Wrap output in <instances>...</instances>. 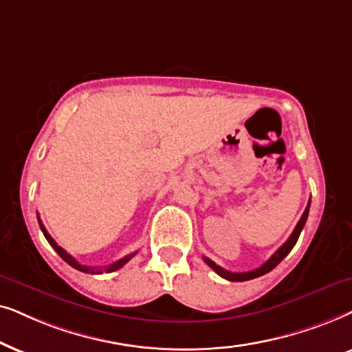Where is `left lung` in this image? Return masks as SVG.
<instances>
[{
    "label": "left lung",
    "mask_w": 352,
    "mask_h": 352,
    "mask_svg": "<svg viewBox=\"0 0 352 352\" xmlns=\"http://www.w3.org/2000/svg\"><path fill=\"white\" fill-rule=\"evenodd\" d=\"M309 208H311V201H309V203H307L306 210H304V214L301 215V219H299L296 228H294L293 233H292V236L288 238L287 243H285V245L280 248V250L275 252V254L272 256L269 261L264 262V264H262L261 267H257V269L250 270V272H241V274H236V272H228V270L222 269V267L215 264L214 261L208 259V257H204V262L210 267V269L215 272V274H219L220 277L225 278V280H230V282H246V280H252V278L261 277V275H265L267 272L274 270L275 267H277L280 262H282L285 257L288 256V252L293 250V246L296 245V241H298L299 235H301L304 225H306V220H307V215H309Z\"/></svg>",
    "instance_id": "8db88e82"
}]
</instances>
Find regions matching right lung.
Masks as SVG:
<instances>
[{
	"label": "right lung",
	"mask_w": 352,
	"mask_h": 352,
	"mask_svg": "<svg viewBox=\"0 0 352 352\" xmlns=\"http://www.w3.org/2000/svg\"><path fill=\"white\" fill-rule=\"evenodd\" d=\"M38 223H40V228H41V232H43V235H45L46 240H48L50 245L54 248V251L58 252V254H59L60 257H63V259H64L65 262H67V264H69L70 267H74V269H77V270H80V272H85V274H102V269H96V267H88V265H82V264H78V262L75 261L74 257L70 256L67 251H64L63 248H60V246L58 245V243H56V241L53 240V238H51L50 233L46 232L45 225L41 223V219H40V217H38ZM135 254H137V252H133V254H129V256H125L124 259H119V261H117V262H114V264L107 265L104 270H106V272H114V270H117V269H120V267L127 264V262H129L130 259H132V257H133Z\"/></svg>",
	"instance_id": "add662e5"
}]
</instances>
